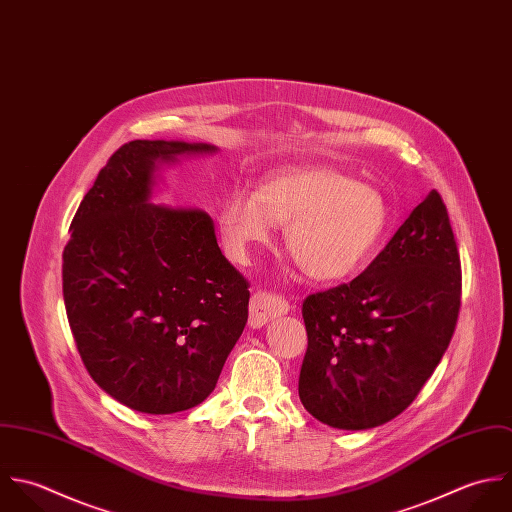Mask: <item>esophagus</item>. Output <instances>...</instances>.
<instances>
[{"instance_id":"esophagus-1","label":"esophagus","mask_w":512,"mask_h":512,"mask_svg":"<svg viewBox=\"0 0 512 512\" xmlns=\"http://www.w3.org/2000/svg\"><path fill=\"white\" fill-rule=\"evenodd\" d=\"M287 310H289V303L285 301V297L267 293V291H257V293H253L251 303H249V324L253 328H259L265 322H269L271 318L285 314Z\"/></svg>"}]
</instances>
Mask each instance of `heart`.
Masks as SVG:
<instances>
[{
	"label": "heart",
	"mask_w": 512,
	"mask_h": 512,
	"mask_svg": "<svg viewBox=\"0 0 512 512\" xmlns=\"http://www.w3.org/2000/svg\"><path fill=\"white\" fill-rule=\"evenodd\" d=\"M388 221L382 194L332 168H287L269 174L253 196L233 194L217 215L225 255L249 263L285 225V247L308 279L342 281L378 245Z\"/></svg>",
	"instance_id": "obj_1"
}]
</instances>
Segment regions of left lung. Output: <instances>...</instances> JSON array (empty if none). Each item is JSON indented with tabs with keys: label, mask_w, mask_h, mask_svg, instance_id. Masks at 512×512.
<instances>
[{
	"label": "left lung",
	"mask_w": 512,
	"mask_h": 512,
	"mask_svg": "<svg viewBox=\"0 0 512 512\" xmlns=\"http://www.w3.org/2000/svg\"><path fill=\"white\" fill-rule=\"evenodd\" d=\"M459 307V251L431 190L362 275L305 299L303 406L338 429L394 419L441 362Z\"/></svg>",
	"instance_id": "1"
}]
</instances>
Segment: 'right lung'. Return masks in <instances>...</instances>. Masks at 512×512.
Returning a JSON list of instances; mask_svg holds the SVG:
<instances>
[{
  "label": "right lung",
  "instance_id": "add662e5",
  "mask_svg": "<svg viewBox=\"0 0 512 512\" xmlns=\"http://www.w3.org/2000/svg\"><path fill=\"white\" fill-rule=\"evenodd\" d=\"M215 150L132 140L71 221L63 297L77 350L108 396L142 413L202 404L247 322L249 283L221 255L213 219L150 202L160 164Z\"/></svg>",
  "mask_w": 512,
  "mask_h": 512
}]
</instances>
